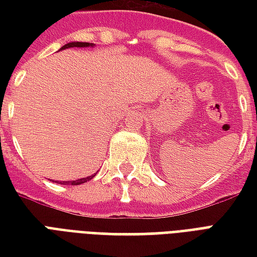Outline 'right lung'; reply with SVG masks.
Wrapping results in <instances>:
<instances>
[{
  "instance_id": "right-lung-1",
  "label": "right lung",
  "mask_w": 257,
  "mask_h": 257,
  "mask_svg": "<svg viewBox=\"0 0 257 257\" xmlns=\"http://www.w3.org/2000/svg\"><path fill=\"white\" fill-rule=\"evenodd\" d=\"M88 47H93V44H90V42H68L66 45L60 48V51L62 49H67V48H88ZM95 175H90L88 178H82V179H78V180H71V182H60V184H71V186H77V184H82V183H86L88 180L93 178ZM58 182V180H56Z\"/></svg>"
}]
</instances>
